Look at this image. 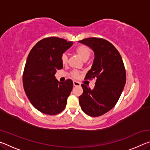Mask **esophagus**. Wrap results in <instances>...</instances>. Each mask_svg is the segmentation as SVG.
Returning a JSON list of instances; mask_svg holds the SVG:
<instances>
[{"instance_id": "1", "label": "esophagus", "mask_w": 150, "mask_h": 150, "mask_svg": "<svg viewBox=\"0 0 150 150\" xmlns=\"http://www.w3.org/2000/svg\"><path fill=\"white\" fill-rule=\"evenodd\" d=\"M73 85L75 87H77V86H81V83L79 82H77V81H73Z\"/></svg>"}]
</instances>
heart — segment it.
I'll return each instance as SVG.
<instances>
[{
  "label": "heart",
  "instance_id": "obj_1",
  "mask_svg": "<svg viewBox=\"0 0 150 150\" xmlns=\"http://www.w3.org/2000/svg\"><path fill=\"white\" fill-rule=\"evenodd\" d=\"M75 53L79 57L83 62H86V61L88 59V58L91 57V54H92V51H91V48L88 47L87 45H79L75 49ZM68 62V57L67 55L66 54H63L62 57V62L63 65H66ZM71 76L73 78L77 79L80 77L81 73L77 71H73L71 73Z\"/></svg>",
  "mask_w": 150,
  "mask_h": 150
}]
</instances>
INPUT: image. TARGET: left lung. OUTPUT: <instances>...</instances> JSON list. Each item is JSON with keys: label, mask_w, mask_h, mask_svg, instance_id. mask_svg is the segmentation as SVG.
Wrapping results in <instances>:
<instances>
[{"label": "left lung", "mask_w": 150, "mask_h": 150, "mask_svg": "<svg viewBox=\"0 0 150 150\" xmlns=\"http://www.w3.org/2000/svg\"><path fill=\"white\" fill-rule=\"evenodd\" d=\"M79 42L95 53L93 65L85 79H96L93 89L81 85L83 93L79 97V104L85 114L97 117L110 110L118 102L126 83L125 67L120 53L107 40L88 38Z\"/></svg>", "instance_id": "obj_1"}]
</instances>
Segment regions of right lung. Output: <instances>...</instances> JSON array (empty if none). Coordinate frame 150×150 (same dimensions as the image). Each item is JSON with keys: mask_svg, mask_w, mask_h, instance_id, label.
I'll list each match as a JSON object with an SVG mask.
<instances>
[{"mask_svg": "<svg viewBox=\"0 0 150 150\" xmlns=\"http://www.w3.org/2000/svg\"><path fill=\"white\" fill-rule=\"evenodd\" d=\"M73 43L57 37L42 39L29 53L23 73V86L32 105L41 112L55 115L64 110L73 81L59 82L55 77L62 69L63 53Z\"/></svg>", "mask_w": 150, "mask_h": 150, "instance_id": "right-lung-1", "label": "right lung"}]
</instances>
